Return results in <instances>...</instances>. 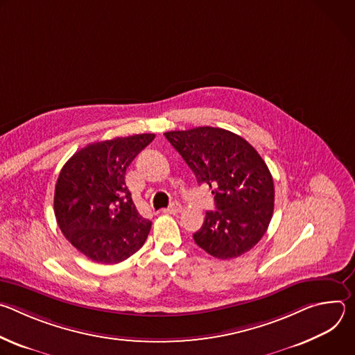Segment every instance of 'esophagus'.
Listing matches in <instances>:
<instances>
[{
    "label": "esophagus",
    "mask_w": 355,
    "mask_h": 355,
    "mask_svg": "<svg viewBox=\"0 0 355 355\" xmlns=\"http://www.w3.org/2000/svg\"><path fill=\"white\" fill-rule=\"evenodd\" d=\"M180 211H181V205L174 204V205H171L170 208L163 209V214H167V215H177Z\"/></svg>",
    "instance_id": "1"
}]
</instances>
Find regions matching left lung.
<instances>
[{
  "label": "left lung",
  "instance_id": "1",
  "mask_svg": "<svg viewBox=\"0 0 355 355\" xmlns=\"http://www.w3.org/2000/svg\"><path fill=\"white\" fill-rule=\"evenodd\" d=\"M196 177L209 185L218 211L207 212L193 233L208 254L236 259L254 247L268 229L274 212L272 175L247 140L220 129L202 126L164 133Z\"/></svg>",
  "mask_w": 355,
  "mask_h": 355
}]
</instances>
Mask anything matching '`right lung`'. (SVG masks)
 I'll return each mask as SVG.
<instances>
[{"mask_svg": "<svg viewBox=\"0 0 355 355\" xmlns=\"http://www.w3.org/2000/svg\"><path fill=\"white\" fill-rule=\"evenodd\" d=\"M153 133L96 141L63 166L55 189V215L64 237L85 257L116 264L144 244L151 222L141 218L125 182L126 168Z\"/></svg>", "mask_w": 355, "mask_h": 355, "instance_id": "obj_1", "label": "right lung"}]
</instances>
